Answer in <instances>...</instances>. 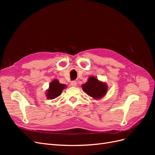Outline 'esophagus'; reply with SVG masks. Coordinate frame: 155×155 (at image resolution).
Segmentation results:
<instances>
[{
    "mask_svg": "<svg viewBox=\"0 0 155 155\" xmlns=\"http://www.w3.org/2000/svg\"><path fill=\"white\" fill-rule=\"evenodd\" d=\"M70 85L72 87H76L77 85V81H72L70 82Z\"/></svg>",
    "mask_w": 155,
    "mask_h": 155,
    "instance_id": "1",
    "label": "esophagus"
}]
</instances>
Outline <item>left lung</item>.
Masks as SVG:
<instances>
[{"instance_id": "left-lung-1", "label": "left lung", "mask_w": 155, "mask_h": 155, "mask_svg": "<svg viewBox=\"0 0 155 155\" xmlns=\"http://www.w3.org/2000/svg\"><path fill=\"white\" fill-rule=\"evenodd\" d=\"M82 88L84 92L93 97L94 99H100L104 97L107 92V85L105 83L100 82L94 76L88 79V81L82 85Z\"/></svg>"}]
</instances>
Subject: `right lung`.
<instances>
[{"instance_id": "obj_1", "label": "right lung", "mask_w": 155, "mask_h": 155, "mask_svg": "<svg viewBox=\"0 0 155 155\" xmlns=\"http://www.w3.org/2000/svg\"><path fill=\"white\" fill-rule=\"evenodd\" d=\"M66 87V85L61 84L58 79H54L49 85V88L46 92V96L48 99L53 100L61 95L63 89Z\"/></svg>"}]
</instances>
